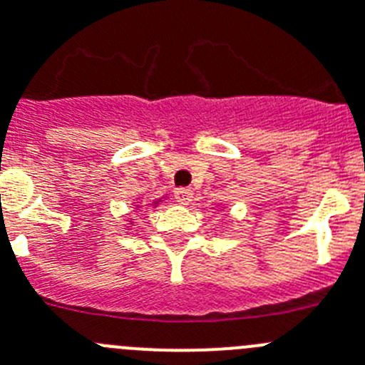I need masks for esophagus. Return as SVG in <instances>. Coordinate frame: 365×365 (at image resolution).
Instances as JSON below:
<instances>
[{
  "instance_id": "esophagus-1",
  "label": "esophagus",
  "mask_w": 365,
  "mask_h": 365,
  "mask_svg": "<svg viewBox=\"0 0 365 365\" xmlns=\"http://www.w3.org/2000/svg\"><path fill=\"white\" fill-rule=\"evenodd\" d=\"M175 198L176 202L182 203V205H187V203L192 200V190L187 189V187H180V189L175 190Z\"/></svg>"
}]
</instances>
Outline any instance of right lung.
<instances>
[{"mask_svg": "<svg viewBox=\"0 0 365 365\" xmlns=\"http://www.w3.org/2000/svg\"><path fill=\"white\" fill-rule=\"evenodd\" d=\"M156 203H158V202H154V205H156Z\"/></svg>", "mask_w": 365, "mask_h": 365, "instance_id": "right-lung-1", "label": "right lung"}]
</instances>
